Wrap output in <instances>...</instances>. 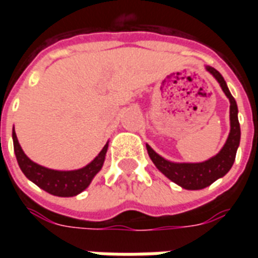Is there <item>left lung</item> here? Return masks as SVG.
I'll list each match as a JSON object with an SVG mask.
<instances>
[{
	"mask_svg": "<svg viewBox=\"0 0 258 258\" xmlns=\"http://www.w3.org/2000/svg\"><path fill=\"white\" fill-rule=\"evenodd\" d=\"M206 71H209L216 78L217 82L220 83L221 88L230 101V133H229L228 141L221 149L220 153L217 154L216 157L201 162V163H174L162 158L149 145H146L147 153L151 161L154 162V165L157 166V169L163 172L174 183L179 184L180 187L186 190H201V188L210 186L218 178H222L232 169L234 159H236L237 149L240 146L241 130L238 116H237L238 108H237L236 100L229 91L222 75L213 67H206Z\"/></svg>",
	"mask_w": 258,
	"mask_h": 258,
	"instance_id": "1",
	"label": "left lung"
}]
</instances>
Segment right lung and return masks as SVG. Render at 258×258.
<instances>
[{"instance_id": "add662e5", "label": "right lung", "mask_w": 258, "mask_h": 258, "mask_svg": "<svg viewBox=\"0 0 258 258\" xmlns=\"http://www.w3.org/2000/svg\"><path fill=\"white\" fill-rule=\"evenodd\" d=\"M12 137H13L14 154H16L21 171L25 174L28 179L37 184L38 187L45 190L52 196L57 197H74L84 191L91 183V180L93 179V176L103 167L105 153L108 149V143H107L99 153V155L83 169L72 170V171H58V170L46 169L44 166H40L33 161H30L18 143L14 127Z\"/></svg>"}]
</instances>
